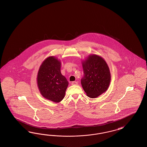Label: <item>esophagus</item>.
I'll return each mask as SVG.
<instances>
[{
	"instance_id": "obj_1",
	"label": "esophagus",
	"mask_w": 147,
	"mask_h": 147,
	"mask_svg": "<svg viewBox=\"0 0 147 147\" xmlns=\"http://www.w3.org/2000/svg\"><path fill=\"white\" fill-rule=\"evenodd\" d=\"M71 85H78V82L76 81H73L71 82Z\"/></svg>"
}]
</instances>
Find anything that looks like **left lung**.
<instances>
[{"label": "left lung", "mask_w": 147, "mask_h": 147, "mask_svg": "<svg viewBox=\"0 0 147 147\" xmlns=\"http://www.w3.org/2000/svg\"><path fill=\"white\" fill-rule=\"evenodd\" d=\"M84 76L81 80L87 95L96 98L105 93L110 85L111 76L107 62L101 57L90 54L82 61Z\"/></svg>", "instance_id": "8db88e82"}]
</instances>
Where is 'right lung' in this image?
I'll return each mask as SVG.
<instances>
[{
  "label": "right lung",
  "mask_w": 147,
  "mask_h": 147,
  "mask_svg": "<svg viewBox=\"0 0 147 147\" xmlns=\"http://www.w3.org/2000/svg\"><path fill=\"white\" fill-rule=\"evenodd\" d=\"M61 63L58 58L51 56L40 65L36 81L38 89L44 98L58 103L65 97L68 82L61 73Z\"/></svg>",
  "instance_id": "1"
}]
</instances>
